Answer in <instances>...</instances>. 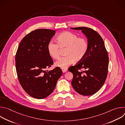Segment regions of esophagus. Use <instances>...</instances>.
<instances>
[{
    "instance_id": "34e87169",
    "label": "esophagus",
    "mask_w": 125,
    "mask_h": 125,
    "mask_svg": "<svg viewBox=\"0 0 125 125\" xmlns=\"http://www.w3.org/2000/svg\"><path fill=\"white\" fill-rule=\"evenodd\" d=\"M62 70L63 73H65L68 71V69L67 68H62Z\"/></svg>"
}]
</instances>
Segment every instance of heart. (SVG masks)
I'll list each match as a JSON object with an SVG mask.
<instances>
[{
	"label": "heart",
	"instance_id": "b5f03b06",
	"mask_svg": "<svg viewBox=\"0 0 125 125\" xmlns=\"http://www.w3.org/2000/svg\"><path fill=\"white\" fill-rule=\"evenodd\" d=\"M57 44L50 42L47 46L49 55L53 59L59 57V47L65 48V56L61 58L55 63V66L61 68H65L72 64L75 61H80L85 56L88 49L87 41L71 31H65L57 37Z\"/></svg>",
	"mask_w": 125,
	"mask_h": 125
}]
</instances>
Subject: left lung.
I'll use <instances>...</instances> for the list:
<instances>
[{
  "label": "left lung",
  "mask_w": 125,
  "mask_h": 125,
  "mask_svg": "<svg viewBox=\"0 0 125 125\" xmlns=\"http://www.w3.org/2000/svg\"><path fill=\"white\" fill-rule=\"evenodd\" d=\"M81 30L88 43L85 56L75 66L69 68L73 79L71 84L78 94L89 96L97 92L104 84L107 76L109 58L104 41L94 30L87 27L71 28ZM85 69L83 72L79 69Z\"/></svg>",
  "instance_id": "8db88e82"
}]
</instances>
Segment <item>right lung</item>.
I'll return each mask as SVG.
<instances>
[{
    "label": "right lung",
    "instance_id": "obj_1",
    "mask_svg": "<svg viewBox=\"0 0 125 125\" xmlns=\"http://www.w3.org/2000/svg\"><path fill=\"white\" fill-rule=\"evenodd\" d=\"M55 31L45 29L31 31L23 39L16 52V69L20 83L35 98L43 99L49 95L62 75L59 67L45 70L53 64L47 46Z\"/></svg>",
    "mask_w": 125,
    "mask_h": 125
}]
</instances>
